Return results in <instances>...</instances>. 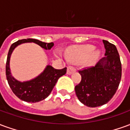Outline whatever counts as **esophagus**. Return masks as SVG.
I'll return each instance as SVG.
<instances>
[{"mask_svg": "<svg viewBox=\"0 0 130 130\" xmlns=\"http://www.w3.org/2000/svg\"><path fill=\"white\" fill-rule=\"evenodd\" d=\"M75 71H76V70H75L73 67L70 66V67H68V69H67V74H69V75H70V74H72L73 72H74Z\"/></svg>", "mask_w": 130, "mask_h": 130, "instance_id": "esophagus-1", "label": "esophagus"}]
</instances>
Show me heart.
Instances as JSON below:
<instances>
[{"instance_id": "1", "label": "heart", "mask_w": 130, "mask_h": 130, "mask_svg": "<svg viewBox=\"0 0 130 130\" xmlns=\"http://www.w3.org/2000/svg\"><path fill=\"white\" fill-rule=\"evenodd\" d=\"M66 58L71 62L79 63L88 59L89 64H93L100 56V52L95 50V46L90 44L81 45L69 48L65 51Z\"/></svg>"}]
</instances>
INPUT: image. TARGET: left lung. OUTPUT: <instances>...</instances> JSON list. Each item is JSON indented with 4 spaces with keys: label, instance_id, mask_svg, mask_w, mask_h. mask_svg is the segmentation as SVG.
<instances>
[{
    "label": "left lung",
    "instance_id": "obj_1",
    "mask_svg": "<svg viewBox=\"0 0 130 130\" xmlns=\"http://www.w3.org/2000/svg\"><path fill=\"white\" fill-rule=\"evenodd\" d=\"M105 57L93 68L79 71L80 84L75 86L79 100L88 107L105 104L116 92L121 79V62L116 46L102 41Z\"/></svg>",
    "mask_w": 130,
    "mask_h": 130
}]
</instances>
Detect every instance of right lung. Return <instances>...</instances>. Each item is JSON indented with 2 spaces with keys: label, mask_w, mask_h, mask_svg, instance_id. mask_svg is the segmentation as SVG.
<instances>
[{
  "label": "right lung",
  "mask_w": 130,
  "mask_h": 130,
  "mask_svg": "<svg viewBox=\"0 0 130 130\" xmlns=\"http://www.w3.org/2000/svg\"><path fill=\"white\" fill-rule=\"evenodd\" d=\"M24 43H35L45 50H50L54 44L46 43L35 39L18 40L10 46L6 62V76L8 84L17 98L27 102H38L48 97L60 76L66 74L67 68L56 70L51 65H46L44 70L33 79L21 82L15 79L11 73L10 62L11 55L14 48Z\"/></svg>",
  "instance_id": "1"
}]
</instances>
